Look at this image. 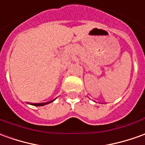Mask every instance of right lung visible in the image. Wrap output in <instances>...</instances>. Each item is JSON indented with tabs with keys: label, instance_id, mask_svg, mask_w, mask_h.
<instances>
[{
	"label": "right lung",
	"instance_id": "add662e5",
	"mask_svg": "<svg viewBox=\"0 0 145 145\" xmlns=\"http://www.w3.org/2000/svg\"><path fill=\"white\" fill-rule=\"evenodd\" d=\"M53 101H50V102H48V103H42V104H32V105H34V106H44V105H45V104H49V103H51V102H52Z\"/></svg>",
	"mask_w": 145,
	"mask_h": 145
}]
</instances>
